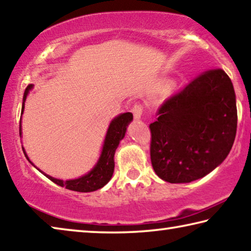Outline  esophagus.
<instances>
[{"label": "esophagus", "instance_id": "obj_1", "mask_svg": "<svg viewBox=\"0 0 251 251\" xmlns=\"http://www.w3.org/2000/svg\"><path fill=\"white\" fill-rule=\"evenodd\" d=\"M133 114H134V117L135 120H139V118L142 117L143 115V106L141 104L136 103L134 106H133Z\"/></svg>", "mask_w": 251, "mask_h": 251}]
</instances>
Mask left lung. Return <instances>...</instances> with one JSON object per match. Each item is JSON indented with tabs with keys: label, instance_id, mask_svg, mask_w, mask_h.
Listing matches in <instances>:
<instances>
[{
	"label": "left lung",
	"instance_id": "left-lung-1",
	"mask_svg": "<svg viewBox=\"0 0 251 251\" xmlns=\"http://www.w3.org/2000/svg\"><path fill=\"white\" fill-rule=\"evenodd\" d=\"M150 125L151 160L171 184L202 178L226 159L237 130L236 94L223 70L203 72L169 97Z\"/></svg>",
	"mask_w": 251,
	"mask_h": 251
}]
</instances>
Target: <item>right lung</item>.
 <instances>
[{"label": "right lung", "instance_id": "add662e5", "mask_svg": "<svg viewBox=\"0 0 251 251\" xmlns=\"http://www.w3.org/2000/svg\"><path fill=\"white\" fill-rule=\"evenodd\" d=\"M33 86H34L33 84H29L24 92L23 103H22V114L24 112L25 100H26L28 93L32 90ZM21 121H20V136H22V122ZM131 121H133V114L128 112V113L120 114V115L116 116L112 122H110L107 133H106V136H105L103 148H101L100 158L95 164V166L92 168V171H90L87 174H85L84 176L76 178V179L63 180V179H57V178H54L50 175H46L45 173L40 171V169L39 171L43 174L44 176L48 177L50 180L55 182L56 185L61 187H65L66 189L74 190V192L90 193V192H95V190L101 188V187H104L106 184H107L113 176L114 167H115V163H114V155H115L117 147L120 145V142L124 138L127 126H128V124ZM22 148H23V152L25 157H26L27 160L34 166V164L27 157L26 151H25L23 146Z\"/></svg>", "mask_w": 251, "mask_h": 251}]
</instances>
